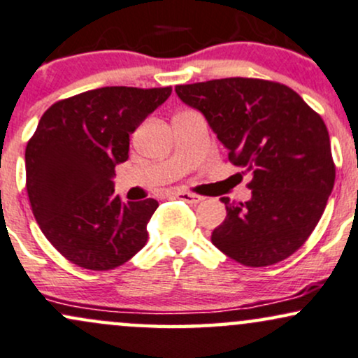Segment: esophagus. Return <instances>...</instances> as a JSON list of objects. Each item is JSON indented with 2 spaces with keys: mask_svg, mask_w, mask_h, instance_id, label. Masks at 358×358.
<instances>
[{
  "mask_svg": "<svg viewBox=\"0 0 358 358\" xmlns=\"http://www.w3.org/2000/svg\"><path fill=\"white\" fill-rule=\"evenodd\" d=\"M175 196L178 198V200H183V201H187V203H192V205L203 201V196L193 195V193H187V192H178Z\"/></svg>",
  "mask_w": 358,
  "mask_h": 358,
  "instance_id": "34e87169",
  "label": "esophagus"
}]
</instances>
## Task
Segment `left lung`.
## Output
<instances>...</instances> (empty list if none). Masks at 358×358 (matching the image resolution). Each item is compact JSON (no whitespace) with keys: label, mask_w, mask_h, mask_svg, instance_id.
<instances>
[{"label":"left lung","mask_w":358,"mask_h":358,"mask_svg":"<svg viewBox=\"0 0 358 358\" xmlns=\"http://www.w3.org/2000/svg\"><path fill=\"white\" fill-rule=\"evenodd\" d=\"M175 92L205 116L228 160L252 173L248 201L220 198L227 218L212 243L247 266L285 260L317 227L335 183L324 120L275 81L223 78L178 85Z\"/></svg>","instance_id":"1"}]
</instances>
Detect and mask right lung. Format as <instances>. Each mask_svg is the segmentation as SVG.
<instances>
[{"mask_svg": "<svg viewBox=\"0 0 358 358\" xmlns=\"http://www.w3.org/2000/svg\"><path fill=\"white\" fill-rule=\"evenodd\" d=\"M170 94L171 86H105L43 113L24 153L27 190L41 231L71 264L111 270L146 245L158 201L115 195V166L128 160L131 133Z\"/></svg>", "mask_w": 358, "mask_h": 358, "instance_id": "1", "label": "right lung"}]
</instances>
